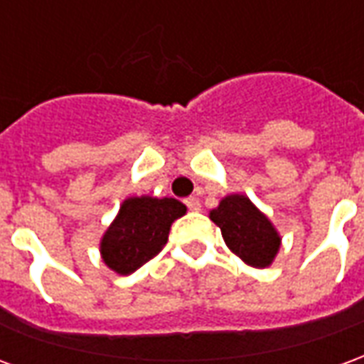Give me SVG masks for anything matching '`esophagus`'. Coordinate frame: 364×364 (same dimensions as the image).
Returning a JSON list of instances; mask_svg holds the SVG:
<instances>
[{"label": "esophagus", "instance_id": "34e87169", "mask_svg": "<svg viewBox=\"0 0 364 364\" xmlns=\"http://www.w3.org/2000/svg\"><path fill=\"white\" fill-rule=\"evenodd\" d=\"M185 205H187V208L193 210V213H198V210H200V200H198L197 197H189L185 200Z\"/></svg>", "mask_w": 364, "mask_h": 364}]
</instances>
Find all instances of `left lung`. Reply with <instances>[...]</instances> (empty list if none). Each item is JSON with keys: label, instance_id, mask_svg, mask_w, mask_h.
Segmentation results:
<instances>
[{"label": "left lung", "instance_id": "obj_1", "mask_svg": "<svg viewBox=\"0 0 364 364\" xmlns=\"http://www.w3.org/2000/svg\"><path fill=\"white\" fill-rule=\"evenodd\" d=\"M210 220L220 228L222 237L247 265L265 269L281 247V236L265 214L245 195H228L210 210Z\"/></svg>", "mask_w": 364, "mask_h": 364}]
</instances>
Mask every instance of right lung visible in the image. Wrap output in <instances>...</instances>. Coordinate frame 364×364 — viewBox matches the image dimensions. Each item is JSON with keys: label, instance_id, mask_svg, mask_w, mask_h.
<instances>
[{"label": "right lung", "instance_id": "right-lung-1", "mask_svg": "<svg viewBox=\"0 0 364 364\" xmlns=\"http://www.w3.org/2000/svg\"><path fill=\"white\" fill-rule=\"evenodd\" d=\"M185 213L177 198H127L101 240L105 265L119 274L134 273L164 250L171 224Z\"/></svg>", "mask_w": 364, "mask_h": 364}]
</instances>
